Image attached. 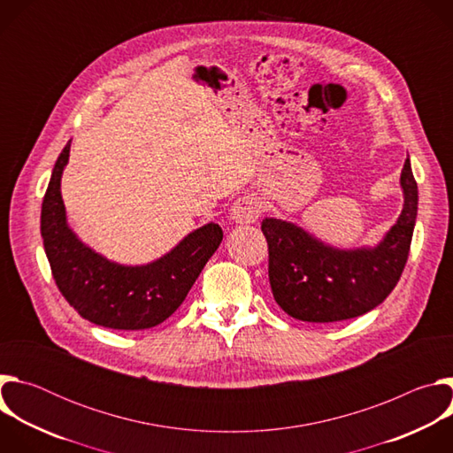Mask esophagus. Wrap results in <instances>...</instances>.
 Returning <instances> with one entry per match:
<instances>
[{"instance_id": "34e87169", "label": "esophagus", "mask_w": 453, "mask_h": 453, "mask_svg": "<svg viewBox=\"0 0 453 453\" xmlns=\"http://www.w3.org/2000/svg\"><path fill=\"white\" fill-rule=\"evenodd\" d=\"M262 215V203L254 196L240 197L231 208V219L234 224H254L257 217Z\"/></svg>"}]
</instances>
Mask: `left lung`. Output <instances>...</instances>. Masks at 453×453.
<instances>
[{"mask_svg": "<svg viewBox=\"0 0 453 453\" xmlns=\"http://www.w3.org/2000/svg\"><path fill=\"white\" fill-rule=\"evenodd\" d=\"M400 186L403 210L376 245L341 249L294 222L264 219L271 288L290 317L306 322L353 319L393 292L407 264L418 217V184L409 157Z\"/></svg>", "mask_w": 453, "mask_h": 453, "instance_id": "1", "label": "left lung"}]
</instances>
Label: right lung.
<instances>
[{"mask_svg": "<svg viewBox=\"0 0 453 453\" xmlns=\"http://www.w3.org/2000/svg\"><path fill=\"white\" fill-rule=\"evenodd\" d=\"M72 142L60 152L41 210V236L53 280L84 319L112 330L161 325L184 301L213 252L222 229L210 222L188 233L173 249L143 265H123L86 245L70 227L60 196Z\"/></svg>", "mask_w": 453, "mask_h": 453, "instance_id": "obj_1", "label": "right lung"}]
</instances>
